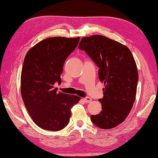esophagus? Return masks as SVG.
Listing matches in <instances>:
<instances>
[{
    "instance_id": "esophagus-1",
    "label": "esophagus",
    "mask_w": 158,
    "mask_h": 158,
    "mask_svg": "<svg viewBox=\"0 0 158 158\" xmlns=\"http://www.w3.org/2000/svg\"><path fill=\"white\" fill-rule=\"evenodd\" d=\"M83 101L85 102H91L92 101V98H90V97H86V98H84L83 99Z\"/></svg>"
}]
</instances>
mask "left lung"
<instances>
[{"label":"left lung","instance_id":"obj_1","mask_svg":"<svg viewBox=\"0 0 158 158\" xmlns=\"http://www.w3.org/2000/svg\"><path fill=\"white\" fill-rule=\"evenodd\" d=\"M79 49L85 50L99 68V79L104 83L102 110L91 115L94 124L102 129L117 127L125 120L135 99L138 72L128 48L100 35L83 37Z\"/></svg>","mask_w":158,"mask_h":158}]
</instances>
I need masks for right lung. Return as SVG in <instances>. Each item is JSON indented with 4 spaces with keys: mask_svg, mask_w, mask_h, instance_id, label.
Instances as JSON below:
<instances>
[{
    "mask_svg": "<svg viewBox=\"0 0 158 158\" xmlns=\"http://www.w3.org/2000/svg\"><path fill=\"white\" fill-rule=\"evenodd\" d=\"M80 37H50L27 52L20 77L21 95L31 118L40 128L58 131L69 123L72 108L81 98L68 95L53 85L61 83L60 74L67 57L77 47Z\"/></svg>",
    "mask_w": 158,
    "mask_h": 158,
    "instance_id": "obj_1",
    "label": "right lung"
}]
</instances>
